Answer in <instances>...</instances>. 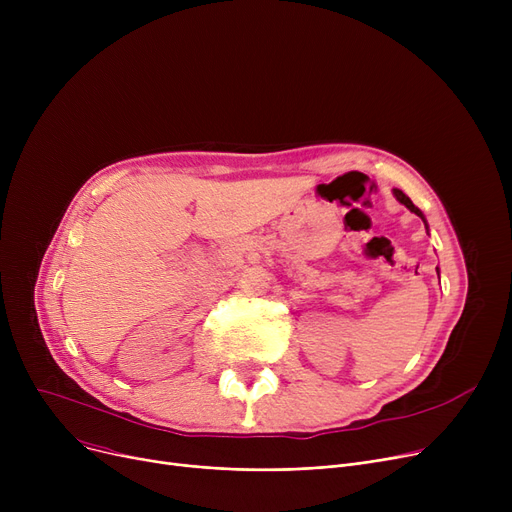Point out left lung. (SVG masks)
Listing matches in <instances>:
<instances>
[{
    "label": "left lung",
    "instance_id": "1",
    "mask_svg": "<svg viewBox=\"0 0 512 512\" xmlns=\"http://www.w3.org/2000/svg\"><path fill=\"white\" fill-rule=\"evenodd\" d=\"M394 195H396V199H398V201H400L402 205H407V207H409V209H411L413 213H417V215H419V218H421V220L425 222V218H423V213H421V209H419V207H415V205H413V201H411V199H409V197H407L405 193H402V191H398V188H394ZM425 226H427V224H425Z\"/></svg>",
    "mask_w": 512,
    "mask_h": 512
}]
</instances>
